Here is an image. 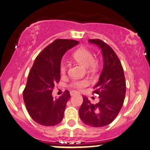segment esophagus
Returning <instances> with one entry per match:
<instances>
[{
  "label": "esophagus",
  "instance_id": "esophagus-1",
  "mask_svg": "<svg viewBox=\"0 0 150 150\" xmlns=\"http://www.w3.org/2000/svg\"><path fill=\"white\" fill-rule=\"evenodd\" d=\"M70 93H71V96H74V95H75V94H78L79 93L77 92V91H71V92H70Z\"/></svg>",
  "mask_w": 150,
  "mask_h": 150
}]
</instances>
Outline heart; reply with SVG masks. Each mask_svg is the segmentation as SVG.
Here are the masks:
<instances>
[{
	"label": "heart",
	"mask_w": 150,
	"mask_h": 150,
	"mask_svg": "<svg viewBox=\"0 0 150 150\" xmlns=\"http://www.w3.org/2000/svg\"><path fill=\"white\" fill-rule=\"evenodd\" d=\"M73 58L75 59V61L80 64L81 65L85 66V67H96L98 65V62L94 60L93 54L88 50V49L85 48H80L75 51L73 53ZM67 69V66L65 62H62L61 66H60V71L62 74H64L66 72ZM88 84V81L87 80H81L75 81L73 86L77 87V88H81L83 87L86 86Z\"/></svg>",
	"instance_id": "heart-1"
}]
</instances>
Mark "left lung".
Wrapping results in <instances>:
<instances>
[{"mask_svg":"<svg viewBox=\"0 0 150 150\" xmlns=\"http://www.w3.org/2000/svg\"><path fill=\"white\" fill-rule=\"evenodd\" d=\"M88 42L101 49L103 58V69L93 92L99 95L100 101L94 105L83 96L79 115L86 125L101 127L109 125L120 112L126 93L125 78L120 60L109 45L100 39Z\"/></svg>","mask_w":150,"mask_h":150,"instance_id":"obj_1","label":"left lung"}]
</instances>
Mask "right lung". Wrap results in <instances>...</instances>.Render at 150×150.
<instances>
[{"mask_svg": "<svg viewBox=\"0 0 150 150\" xmlns=\"http://www.w3.org/2000/svg\"><path fill=\"white\" fill-rule=\"evenodd\" d=\"M79 42L69 39H57L43 49L36 58L23 91V100L30 116L38 124L54 126L62 122L69 91L57 98L52 97V88L60 80L62 57Z\"/></svg>", "mask_w": 150, "mask_h": 150, "instance_id": "add662e5", "label": "right lung"}]
</instances>
